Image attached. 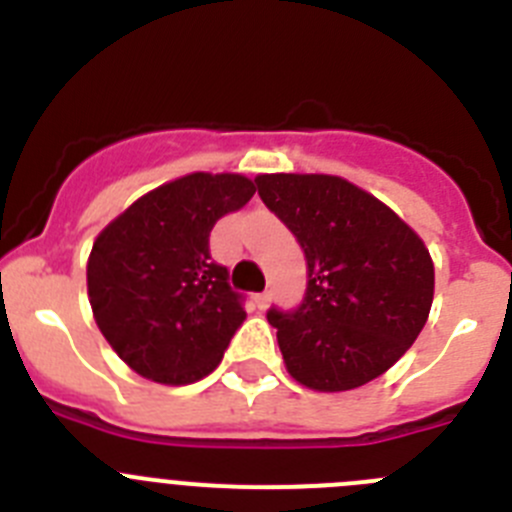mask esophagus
I'll use <instances>...</instances> for the list:
<instances>
[{"label":"esophagus","instance_id":"34e87169","mask_svg":"<svg viewBox=\"0 0 512 512\" xmlns=\"http://www.w3.org/2000/svg\"><path fill=\"white\" fill-rule=\"evenodd\" d=\"M253 302L259 305V310H266V307H269V302H271V295H269V292H261V295L253 297Z\"/></svg>","mask_w":512,"mask_h":512}]
</instances>
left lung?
<instances>
[{"mask_svg": "<svg viewBox=\"0 0 512 512\" xmlns=\"http://www.w3.org/2000/svg\"><path fill=\"white\" fill-rule=\"evenodd\" d=\"M256 189L295 233L307 292L269 310L289 377L346 392L384 374L415 343L433 305V259L397 212L341 176L259 174Z\"/></svg>", "mask_w": 512, "mask_h": 512, "instance_id": "1", "label": "left lung"}]
</instances>
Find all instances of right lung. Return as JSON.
<instances>
[{
  "label": "right lung",
  "instance_id": "right-lung-1",
  "mask_svg": "<svg viewBox=\"0 0 512 512\" xmlns=\"http://www.w3.org/2000/svg\"><path fill=\"white\" fill-rule=\"evenodd\" d=\"M256 187L243 174L179 176L135 200L94 238L87 292L102 336L140 377L192 384L220 361L246 310L210 230Z\"/></svg>",
  "mask_w": 512,
  "mask_h": 512
}]
</instances>
